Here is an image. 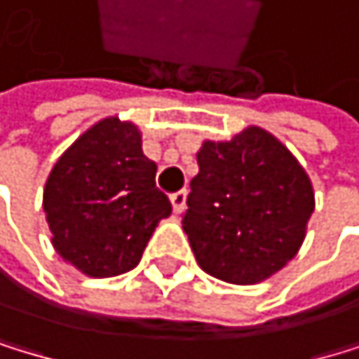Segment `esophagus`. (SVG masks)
Wrapping results in <instances>:
<instances>
[{"label":"esophagus","instance_id":"1","mask_svg":"<svg viewBox=\"0 0 359 359\" xmlns=\"http://www.w3.org/2000/svg\"><path fill=\"white\" fill-rule=\"evenodd\" d=\"M170 201H172V210H174V214H181V212L185 210L187 191H185V189H181V191H174V194L170 196Z\"/></svg>","mask_w":359,"mask_h":359}]
</instances>
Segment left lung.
Here are the masks:
<instances>
[{
  "label": "left lung",
  "mask_w": 359,
  "mask_h": 359,
  "mask_svg": "<svg viewBox=\"0 0 359 359\" xmlns=\"http://www.w3.org/2000/svg\"><path fill=\"white\" fill-rule=\"evenodd\" d=\"M183 229L201 269L256 285L300 252L316 210L309 174L287 145L258 126L229 141H203Z\"/></svg>",
  "instance_id": "left-lung-1"
}]
</instances>
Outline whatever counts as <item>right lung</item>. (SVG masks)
I'll return each mask as SVG.
<instances>
[{
  "label": "right lung",
  "instance_id": "obj_1",
  "mask_svg": "<svg viewBox=\"0 0 359 359\" xmlns=\"http://www.w3.org/2000/svg\"><path fill=\"white\" fill-rule=\"evenodd\" d=\"M132 121L105 116L59 156L43 187L55 252L90 278H112L139 264L172 205L154 183Z\"/></svg>",
  "mask_w": 359,
  "mask_h": 359
}]
</instances>
